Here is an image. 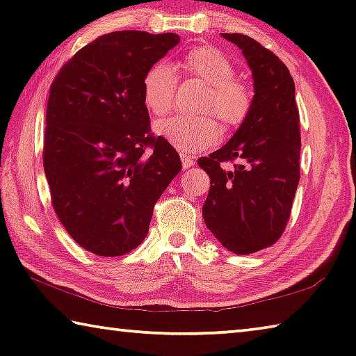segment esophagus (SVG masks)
<instances>
[{
	"label": "esophagus",
	"mask_w": 356,
	"mask_h": 356,
	"mask_svg": "<svg viewBox=\"0 0 356 356\" xmlns=\"http://www.w3.org/2000/svg\"><path fill=\"white\" fill-rule=\"evenodd\" d=\"M180 160H182V165L185 170H188L193 165H195V160H193L191 155H186V154H180Z\"/></svg>",
	"instance_id": "esophagus-1"
}]
</instances>
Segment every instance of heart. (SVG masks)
I'll use <instances>...</instances> for the list:
<instances>
[{"mask_svg": "<svg viewBox=\"0 0 356 356\" xmlns=\"http://www.w3.org/2000/svg\"><path fill=\"white\" fill-rule=\"evenodd\" d=\"M182 67L191 76L209 84L204 111H212L227 127H238L250 116L252 91L242 80L234 78L236 67L218 48L196 47L182 59ZM177 92V74L166 61L150 65L143 76V100L155 116H165L172 108ZM155 131L180 152L193 154L212 147L221 136V125L213 114L161 119Z\"/></svg>", "mask_w": 356, "mask_h": 356, "instance_id": "heart-1", "label": "heart"}]
</instances>
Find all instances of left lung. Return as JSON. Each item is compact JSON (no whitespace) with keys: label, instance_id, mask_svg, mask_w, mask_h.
Returning a JSON list of instances; mask_svg holds the SVG:
<instances>
[{"label":"left lung","instance_id":"obj_1","mask_svg":"<svg viewBox=\"0 0 356 356\" xmlns=\"http://www.w3.org/2000/svg\"><path fill=\"white\" fill-rule=\"evenodd\" d=\"M221 35L242 50L254 97L231 140L197 160L210 177L202 216L225 248L251 254L278 242L291 216L300 180V116L286 64L250 35ZM234 159L232 170L222 166Z\"/></svg>","mask_w":356,"mask_h":356}]
</instances>
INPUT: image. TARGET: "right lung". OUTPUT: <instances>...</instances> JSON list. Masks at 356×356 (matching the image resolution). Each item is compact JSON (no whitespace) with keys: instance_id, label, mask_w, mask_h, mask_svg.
<instances>
[{"instance_id":"obj_1","label":"right lung","mask_w":356,"mask_h":356,"mask_svg":"<svg viewBox=\"0 0 356 356\" xmlns=\"http://www.w3.org/2000/svg\"><path fill=\"white\" fill-rule=\"evenodd\" d=\"M180 42L174 33L114 31L76 51L51 83L44 170L51 204L86 251L127 254L149 232L155 202L180 172L150 134L143 76Z\"/></svg>"}]
</instances>
